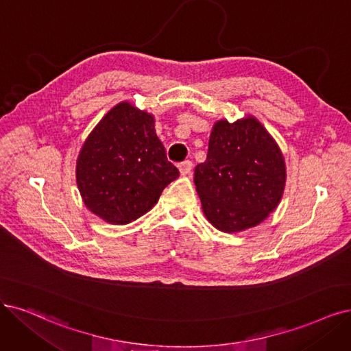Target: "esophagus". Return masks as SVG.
<instances>
[{
  "label": "esophagus",
  "mask_w": 351,
  "mask_h": 351,
  "mask_svg": "<svg viewBox=\"0 0 351 351\" xmlns=\"http://www.w3.org/2000/svg\"><path fill=\"white\" fill-rule=\"evenodd\" d=\"M191 171H192V162L191 160H185L182 163H179L180 175H189Z\"/></svg>",
  "instance_id": "esophagus-1"
}]
</instances>
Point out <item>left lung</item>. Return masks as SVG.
Here are the masks:
<instances>
[{"mask_svg": "<svg viewBox=\"0 0 351 351\" xmlns=\"http://www.w3.org/2000/svg\"><path fill=\"white\" fill-rule=\"evenodd\" d=\"M283 156L253 117L218 121L193 182L210 223L224 232L247 230L274 211L283 193Z\"/></svg>", "mask_w": 351, "mask_h": 351, "instance_id": "1", "label": "left lung"}]
</instances>
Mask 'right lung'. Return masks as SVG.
I'll return each mask as SVG.
<instances>
[{
	"label": "right lung",
	"instance_id": "obj_1",
	"mask_svg": "<svg viewBox=\"0 0 351 351\" xmlns=\"http://www.w3.org/2000/svg\"><path fill=\"white\" fill-rule=\"evenodd\" d=\"M179 176L156 136L153 117L127 102L112 108L89 134L76 163L88 208L112 224L146 214Z\"/></svg>",
	"mask_w": 351,
	"mask_h": 351
}]
</instances>
